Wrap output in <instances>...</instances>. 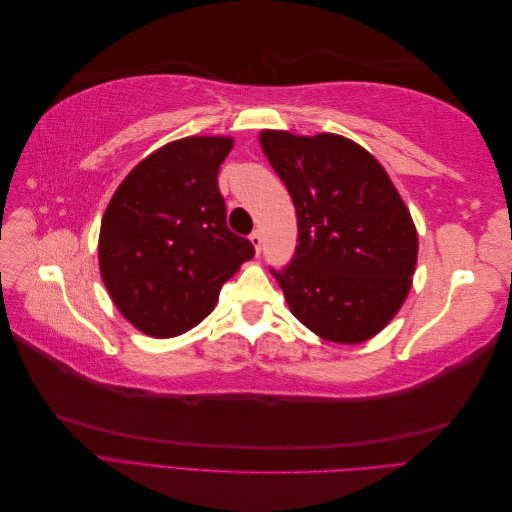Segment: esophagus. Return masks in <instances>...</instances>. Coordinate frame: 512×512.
<instances>
[{"label":"esophagus","mask_w":512,"mask_h":512,"mask_svg":"<svg viewBox=\"0 0 512 512\" xmlns=\"http://www.w3.org/2000/svg\"><path fill=\"white\" fill-rule=\"evenodd\" d=\"M250 241H252V245H254L256 254H260V247H262V235H260V230H254V232H252Z\"/></svg>","instance_id":"esophagus-1"}]
</instances>
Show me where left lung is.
Segmentation results:
<instances>
[{"label": "left lung", "mask_w": 512, "mask_h": 512, "mask_svg": "<svg viewBox=\"0 0 512 512\" xmlns=\"http://www.w3.org/2000/svg\"><path fill=\"white\" fill-rule=\"evenodd\" d=\"M297 209L299 245L273 277L299 322L335 344L378 335L412 288L418 235L384 166L346 136L262 130Z\"/></svg>", "instance_id": "1"}]
</instances>
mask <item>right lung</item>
<instances>
[{"label": "right lung", "instance_id": "1", "mask_svg": "<svg viewBox=\"0 0 512 512\" xmlns=\"http://www.w3.org/2000/svg\"><path fill=\"white\" fill-rule=\"evenodd\" d=\"M232 145L230 136H188L160 147L130 170L102 215V282L145 335L175 337L203 322L254 256V245L228 230L218 188Z\"/></svg>", "mask_w": 512, "mask_h": 512}]
</instances>
